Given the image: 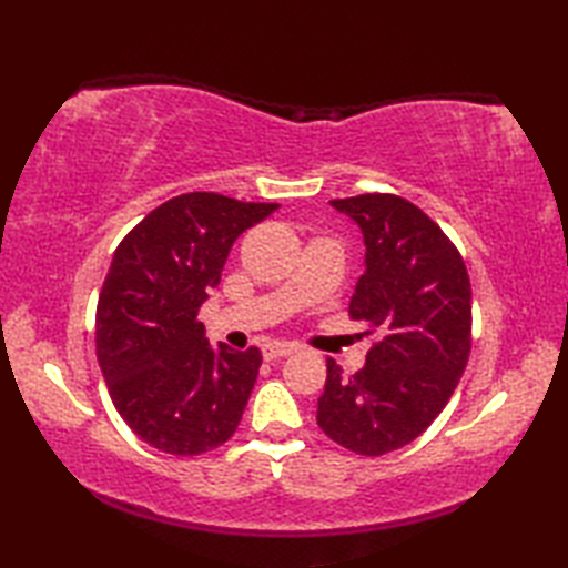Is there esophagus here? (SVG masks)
Masks as SVG:
<instances>
[{
  "mask_svg": "<svg viewBox=\"0 0 568 568\" xmlns=\"http://www.w3.org/2000/svg\"><path fill=\"white\" fill-rule=\"evenodd\" d=\"M293 352H295V344H291V342H268V344H263V358L265 361H275V358L291 356Z\"/></svg>",
  "mask_w": 568,
  "mask_h": 568,
  "instance_id": "esophagus-1",
  "label": "esophagus"
}]
</instances>
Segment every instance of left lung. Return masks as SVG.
Here are the masks:
<instances>
[{"label":"left lung","instance_id":"obj_1","mask_svg":"<svg viewBox=\"0 0 568 568\" xmlns=\"http://www.w3.org/2000/svg\"><path fill=\"white\" fill-rule=\"evenodd\" d=\"M361 226L366 273L348 317L376 334L346 376L327 358L317 425L344 449L383 456L417 439L454 395L470 354V281L462 253L417 204L390 192L332 200Z\"/></svg>","mask_w":568,"mask_h":568}]
</instances>
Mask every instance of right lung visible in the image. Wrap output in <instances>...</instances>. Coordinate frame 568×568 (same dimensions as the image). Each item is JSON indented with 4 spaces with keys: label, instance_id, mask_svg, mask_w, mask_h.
Masks as SVG:
<instances>
[{
    "label": "right lung",
    "instance_id": "obj_1",
    "mask_svg": "<svg viewBox=\"0 0 568 568\" xmlns=\"http://www.w3.org/2000/svg\"><path fill=\"white\" fill-rule=\"evenodd\" d=\"M281 204L185 192L163 202L116 246L98 300L94 344L116 413L175 456H197L236 432L258 378L256 346L204 339L197 312L234 241Z\"/></svg>",
    "mask_w": 568,
    "mask_h": 568
}]
</instances>
